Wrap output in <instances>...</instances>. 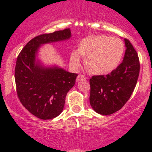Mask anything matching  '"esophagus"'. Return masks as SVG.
<instances>
[{"mask_svg": "<svg viewBox=\"0 0 152 152\" xmlns=\"http://www.w3.org/2000/svg\"><path fill=\"white\" fill-rule=\"evenodd\" d=\"M83 80H86V77L85 76H83V75L82 74H79L77 78H76V81H83Z\"/></svg>", "mask_w": 152, "mask_h": 152, "instance_id": "obj_1", "label": "esophagus"}]
</instances>
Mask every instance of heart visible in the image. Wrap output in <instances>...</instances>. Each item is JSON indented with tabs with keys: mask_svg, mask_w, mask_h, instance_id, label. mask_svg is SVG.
I'll return each instance as SVG.
<instances>
[{
	"mask_svg": "<svg viewBox=\"0 0 152 152\" xmlns=\"http://www.w3.org/2000/svg\"><path fill=\"white\" fill-rule=\"evenodd\" d=\"M124 51V45L117 38L106 35H92L83 38L78 50L71 55L75 68L81 66V56L85 58L87 70L95 75H106L118 66Z\"/></svg>",
	"mask_w": 152,
	"mask_h": 152,
	"instance_id": "b5f03b06",
	"label": "heart"
}]
</instances>
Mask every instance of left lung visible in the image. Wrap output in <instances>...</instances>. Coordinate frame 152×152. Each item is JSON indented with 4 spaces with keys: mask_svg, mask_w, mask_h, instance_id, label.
<instances>
[{
    "mask_svg": "<svg viewBox=\"0 0 152 152\" xmlns=\"http://www.w3.org/2000/svg\"><path fill=\"white\" fill-rule=\"evenodd\" d=\"M126 51L123 62L107 75L93 76L89 80L90 104L96 112L110 115L125 105L133 93L140 70L138 54L124 38Z\"/></svg>",
    "mask_w": 152,
    "mask_h": 152,
    "instance_id": "8db88e82",
    "label": "left lung"
}]
</instances>
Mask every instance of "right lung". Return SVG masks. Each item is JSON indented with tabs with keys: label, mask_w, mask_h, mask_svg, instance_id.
Returning a JSON list of instances; mask_svg holds the SVG:
<instances>
[{
	"label": "right lung",
	"mask_w": 152,
	"mask_h": 152,
	"mask_svg": "<svg viewBox=\"0 0 152 152\" xmlns=\"http://www.w3.org/2000/svg\"><path fill=\"white\" fill-rule=\"evenodd\" d=\"M70 37L69 28L41 34L31 39L17 58L15 67L17 95L22 105L41 119H51L62 112L66 94L74 86L78 74L57 67L44 68L36 64V53L41 44Z\"/></svg>",
	"instance_id": "1"
}]
</instances>
